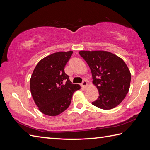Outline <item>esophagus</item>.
<instances>
[{
  "label": "esophagus",
  "mask_w": 150,
  "mask_h": 150,
  "mask_svg": "<svg viewBox=\"0 0 150 150\" xmlns=\"http://www.w3.org/2000/svg\"><path fill=\"white\" fill-rule=\"evenodd\" d=\"M87 82H86V81H85V80H84L83 81H82V84H81V86H82V88H83V89H84L87 86Z\"/></svg>",
  "instance_id": "esophagus-1"
}]
</instances>
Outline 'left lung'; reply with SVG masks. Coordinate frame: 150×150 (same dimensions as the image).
Segmentation results:
<instances>
[{"instance_id": "1", "label": "left lung", "mask_w": 150, "mask_h": 150, "mask_svg": "<svg viewBox=\"0 0 150 150\" xmlns=\"http://www.w3.org/2000/svg\"><path fill=\"white\" fill-rule=\"evenodd\" d=\"M91 69L98 97L92 104L103 110L117 106L128 93L131 73L124 60L106 51H81Z\"/></svg>"}]
</instances>
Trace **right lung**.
Here are the masks:
<instances>
[{"label":"right lung","instance_id":"add662e5","mask_svg":"<svg viewBox=\"0 0 150 150\" xmlns=\"http://www.w3.org/2000/svg\"><path fill=\"white\" fill-rule=\"evenodd\" d=\"M72 51L59 52L46 57L35 68L30 79L31 95L39 110L49 116L64 111L71 104L72 95L81 88L73 84L64 72Z\"/></svg>","mask_w":150,"mask_h":150}]
</instances>
